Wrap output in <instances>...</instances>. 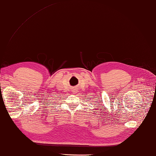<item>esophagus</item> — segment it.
<instances>
[{"instance_id": "esophagus-1", "label": "esophagus", "mask_w": 156, "mask_h": 156, "mask_svg": "<svg viewBox=\"0 0 156 156\" xmlns=\"http://www.w3.org/2000/svg\"><path fill=\"white\" fill-rule=\"evenodd\" d=\"M77 92H78V91H77V88H75V89L73 90V92H73V94H76V93H77Z\"/></svg>"}]
</instances>
